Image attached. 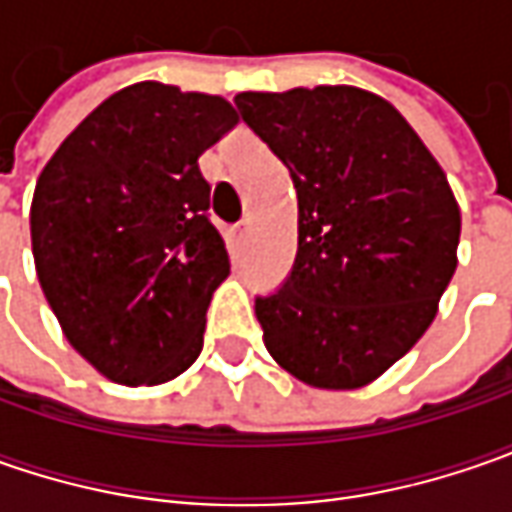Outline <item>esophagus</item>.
Instances as JSON below:
<instances>
[{
  "label": "esophagus",
  "instance_id": "1",
  "mask_svg": "<svg viewBox=\"0 0 512 512\" xmlns=\"http://www.w3.org/2000/svg\"><path fill=\"white\" fill-rule=\"evenodd\" d=\"M233 236H236V245H245L247 242V236H250V225H239L236 230H233Z\"/></svg>",
  "mask_w": 512,
  "mask_h": 512
}]
</instances>
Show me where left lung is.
<instances>
[{
	"mask_svg": "<svg viewBox=\"0 0 512 512\" xmlns=\"http://www.w3.org/2000/svg\"><path fill=\"white\" fill-rule=\"evenodd\" d=\"M236 108L299 202L293 270L256 299L267 353L319 390L376 382L433 325L459 265L462 210L442 165L373 90H245Z\"/></svg>",
	"mask_w": 512,
	"mask_h": 512,
	"instance_id": "left-lung-1",
	"label": "left lung"
}]
</instances>
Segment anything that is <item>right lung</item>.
Instances as JSON below:
<instances>
[{
  "instance_id": "add662e5",
  "label": "right lung",
  "mask_w": 512,
  "mask_h": 512,
  "mask_svg": "<svg viewBox=\"0 0 512 512\" xmlns=\"http://www.w3.org/2000/svg\"><path fill=\"white\" fill-rule=\"evenodd\" d=\"M236 122L225 96L136 82L90 110L39 173V285L70 347L110 382H173L202 353L230 262L199 156Z\"/></svg>"
}]
</instances>
